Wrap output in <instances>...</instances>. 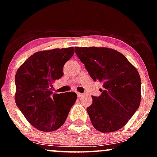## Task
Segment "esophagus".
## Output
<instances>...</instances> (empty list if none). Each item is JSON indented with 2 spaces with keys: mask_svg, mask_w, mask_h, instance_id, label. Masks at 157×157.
Wrapping results in <instances>:
<instances>
[{
  "mask_svg": "<svg viewBox=\"0 0 157 157\" xmlns=\"http://www.w3.org/2000/svg\"><path fill=\"white\" fill-rule=\"evenodd\" d=\"M77 97H78V98H80V97H81L82 96H83V93H78V92H77Z\"/></svg>",
  "mask_w": 157,
  "mask_h": 157,
  "instance_id": "1",
  "label": "esophagus"
}]
</instances>
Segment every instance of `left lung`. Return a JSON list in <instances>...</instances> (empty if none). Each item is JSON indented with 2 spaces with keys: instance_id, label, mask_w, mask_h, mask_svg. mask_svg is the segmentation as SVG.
I'll return each mask as SVG.
<instances>
[{
  "instance_id": "1",
  "label": "left lung",
  "mask_w": 157,
  "mask_h": 157,
  "mask_svg": "<svg viewBox=\"0 0 157 157\" xmlns=\"http://www.w3.org/2000/svg\"><path fill=\"white\" fill-rule=\"evenodd\" d=\"M75 53L94 81L103 83L102 94L92 96L87 109L93 126L102 133L124 127L139 108L141 80L124 55L105 47H75Z\"/></svg>"
}]
</instances>
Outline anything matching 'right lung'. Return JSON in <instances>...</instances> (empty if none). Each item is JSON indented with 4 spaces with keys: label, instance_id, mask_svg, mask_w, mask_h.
I'll use <instances>...</instances> for the list:
<instances>
[{
    "label": "right lung",
    "instance_id": "1",
    "mask_svg": "<svg viewBox=\"0 0 157 157\" xmlns=\"http://www.w3.org/2000/svg\"><path fill=\"white\" fill-rule=\"evenodd\" d=\"M74 47L36 52L16 73L15 102L36 129L51 132L64 124L77 94H52V84L63 76L64 64L73 56Z\"/></svg>",
    "mask_w": 157,
    "mask_h": 157
}]
</instances>
